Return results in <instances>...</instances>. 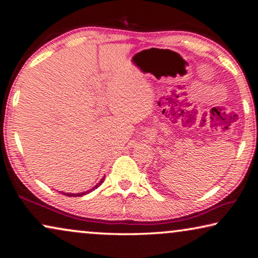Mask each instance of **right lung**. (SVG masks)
I'll list each match as a JSON object with an SVG mask.
<instances>
[{"instance_id":"1","label":"right lung","mask_w":258,"mask_h":258,"mask_svg":"<svg viewBox=\"0 0 258 258\" xmlns=\"http://www.w3.org/2000/svg\"><path fill=\"white\" fill-rule=\"evenodd\" d=\"M103 180L104 178H102L101 181H100L97 185H95L93 189H91L90 191H86V192H82V194H67V192H61V194H63L64 196H68V197H81V196H84V195H86V194H89V192H91V191H93L94 189H97V187H99L100 185L102 184V182H103Z\"/></svg>"}]
</instances>
